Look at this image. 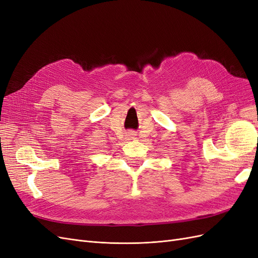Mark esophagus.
I'll return each instance as SVG.
<instances>
[{"label": "esophagus", "instance_id": "obj_1", "mask_svg": "<svg viewBox=\"0 0 258 258\" xmlns=\"http://www.w3.org/2000/svg\"><path fill=\"white\" fill-rule=\"evenodd\" d=\"M134 135H135V134H130V135H129V137H134Z\"/></svg>", "mask_w": 258, "mask_h": 258}]
</instances>
